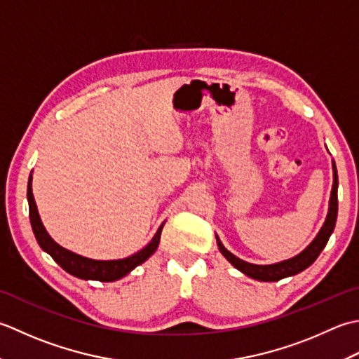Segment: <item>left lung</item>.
Segmentation results:
<instances>
[{
	"label": "left lung",
	"instance_id": "obj_1",
	"mask_svg": "<svg viewBox=\"0 0 359 359\" xmlns=\"http://www.w3.org/2000/svg\"><path fill=\"white\" fill-rule=\"evenodd\" d=\"M336 217H338V173H336V165L333 163V187H332V196H330V208H328L325 223L323 228H320L316 238H314L301 254H297L288 260L273 263V265H254V263H248L245 260L236 257L232 252L226 250L220 238L215 236L218 250H220V252L226 259H228L231 265L236 266L238 271H241L243 274L252 277L255 280L276 282V280L283 279V277L294 276L297 273L304 271V269L309 268L311 263L318 259V255L323 252L328 238H330L332 232L334 229Z\"/></svg>",
	"mask_w": 359,
	"mask_h": 359
}]
</instances>
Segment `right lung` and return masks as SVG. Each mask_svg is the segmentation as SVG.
Wrapping results in <instances>:
<instances>
[{
	"label": "right lung",
	"instance_id": "obj_1",
	"mask_svg": "<svg viewBox=\"0 0 359 359\" xmlns=\"http://www.w3.org/2000/svg\"><path fill=\"white\" fill-rule=\"evenodd\" d=\"M27 203H29V218H31V226L34 231V236L39 241L40 248L45 252H48L58 265H60L65 271L79 277V279L85 280H99V282H114L122 279L123 276H127L130 271H133L136 266L141 265L147 260L150 255L156 251L161 240V231H163L164 223L159 226L155 237L151 238L150 243L142 248L141 251L130 255L126 259L119 260H94L83 257L76 252H71L65 250L63 246L50 238L49 233L46 232L45 226H43L39 210H36V204L32 195V173L27 181Z\"/></svg>",
	"mask_w": 359,
	"mask_h": 359
}]
</instances>
